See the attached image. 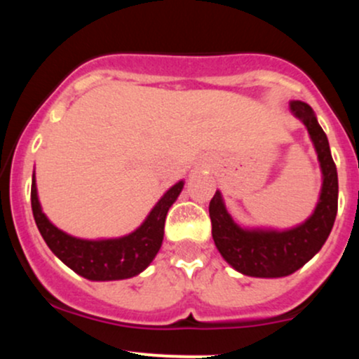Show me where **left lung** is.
Wrapping results in <instances>:
<instances>
[{
  "mask_svg": "<svg viewBox=\"0 0 359 359\" xmlns=\"http://www.w3.org/2000/svg\"><path fill=\"white\" fill-rule=\"evenodd\" d=\"M290 111L307 128L317 151L323 172V189L312 216L283 229L241 228L226 209L219 191L209 203L212 240L221 257L243 275L259 278H278L297 271L323 248L337 212V170L324 130L307 102L292 101Z\"/></svg>",
  "mask_w": 359,
  "mask_h": 359,
  "instance_id": "obj_1",
  "label": "left lung"
}]
</instances>
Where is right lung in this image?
<instances>
[{
    "instance_id": "1",
    "label": "right lung",
    "mask_w": 359,
    "mask_h": 359,
    "mask_svg": "<svg viewBox=\"0 0 359 359\" xmlns=\"http://www.w3.org/2000/svg\"><path fill=\"white\" fill-rule=\"evenodd\" d=\"M182 189L184 180L172 185L138 229L113 240H81L53 226L40 208L35 172L32 177V211L47 246L69 269L94 282L123 280L142 273L154 262L163 241L167 212Z\"/></svg>"
}]
</instances>
